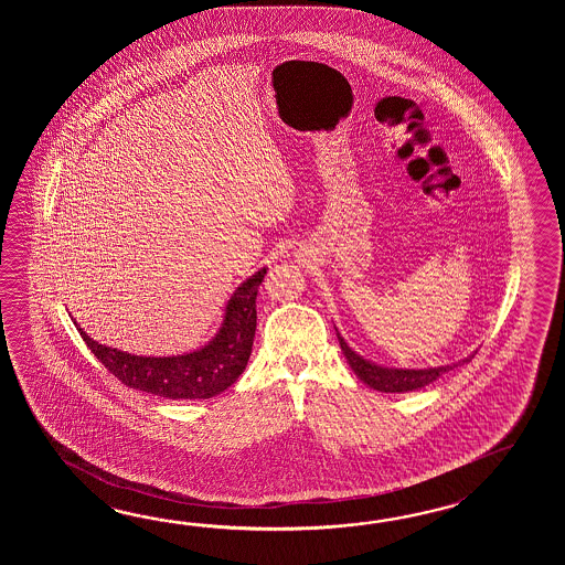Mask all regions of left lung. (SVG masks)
<instances>
[{
  "label": "left lung",
  "instance_id": "obj_1",
  "mask_svg": "<svg viewBox=\"0 0 565 565\" xmlns=\"http://www.w3.org/2000/svg\"><path fill=\"white\" fill-rule=\"evenodd\" d=\"M337 339H339V345H341V351H343L345 360L349 361L351 370L355 372L361 382L370 385L373 390H377V392H385V394H404V392L420 390L424 385L436 382L443 373L450 372V370H455V367L460 365V361H458V363H452V365H438V367H428V370L382 367V365H375L372 361L363 360L360 353H355L353 349L349 348L345 339L341 337L339 331H337ZM470 358L462 360V363L470 361Z\"/></svg>",
  "mask_w": 565,
  "mask_h": 565
}]
</instances>
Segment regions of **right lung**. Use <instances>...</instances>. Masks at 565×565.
Returning <instances> with one entry per match:
<instances>
[{"instance_id":"obj_1","label":"right lung","mask_w":565,"mask_h":565,"mask_svg":"<svg viewBox=\"0 0 565 565\" xmlns=\"http://www.w3.org/2000/svg\"><path fill=\"white\" fill-rule=\"evenodd\" d=\"M266 268L246 278L230 297L216 337L192 353L171 358H143L100 345L76 324L88 349L108 372L132 390L169 399H207L238 380L253 353L256 295Z\"/></svg>"}]
</instances>
